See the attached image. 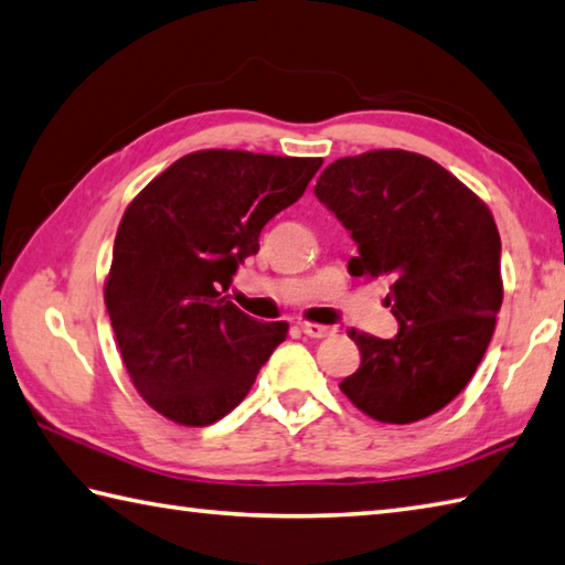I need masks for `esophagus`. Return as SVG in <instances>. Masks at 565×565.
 Segmentation results:
<instances>
[{"instance_id":"obj_1","label":"esophagus","mask_w":565,"mask_h":565,"mask_svg":"<svg viewBox=\"0 0 565 565\" xmlns=\"http://www.w3.org/2000/svg\"><path fill=\"white\" fill-rule=\"evenodd\" d=\"M300 329H302V334H307L310 339H324V337H332L337 329L334 327H324V324H310V322H305V324H300Z\"/></svg>"}]
</instances>
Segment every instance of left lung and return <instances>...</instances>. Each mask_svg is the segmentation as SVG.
<instances>
[{
	"label": "left lung",
	"instance_id": "obj_1",
	"mask_svg": "<svg viewBox=\"0 0 565 565\" xmlns=\"http://www.w3.org/2000/svg\"><path fill=\"white\" fill-rule=\"evenodd\" d=\"M315 196L356 243L349 273L393 280L398 319L393 339L351 329L361 366L339 388L381 423L428 418L467 386L494 334L504 292L492 214L448 169L403 150L337 159Z\"/></svg>",
	"mask_w": 565,
	"mask_h": 565
}]
</instances>
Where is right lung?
<instances>
[{
	"instance_id": "add662e5",
	"label": "right lung",
	"mask_w": 565,
	"mask_h": 565,
	"mask_svg": "<svg viewBox=\"0 0 565 565\" xmlns=\"http://www.w3.org/2000/svg\"><path fill=\"white\" fill-rule=\"evenodd\" d=\"M312 157L191 152L127 206L105 282V307L135 388L164 418L211 425L248 396L287 322L228 300L260 231L305 194Z\"/></svg>"
}]
</instances>
